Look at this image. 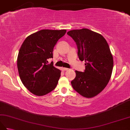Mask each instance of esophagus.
<instances>
[{"label":"esophagus","mask_w":130,"mask_h":130,"mask_svg":"<svg viewBox=\"0 0 130 130\" xmlns=\"http://www.w3.org/2000/svg\"><path fill=\"white\" fill-rule=\"evenodd\" d=\"M62 69H63V70L68 71V70H69V69H68V68H62Z\"/></svg>","instance_id":"1"}]
</instances>
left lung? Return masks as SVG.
Instances as JSON below:
<instances>
[{
	"instance_id": "1",
	"label": "left lung",
	"mask_w": 130,
	"mask_h": 130,
	"mask_svg": "<svg viewBox=\"0 0 130 130\" xmlns=\"http://www.w3.org/2000/svg\"><path fill=\"white\" fill-rule=\"evenodd\" d=\"M67 34L78 47L80 60L84 61V72L75 70V78L71 82L74 89L85 98L98 95L111 79L113 59L106 39L87 28L74 29Z\"/></svg>"
}]
</instances>
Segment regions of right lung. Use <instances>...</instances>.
Masks as SVG:
<instances>
[{
  "instance_id": "right-lung-1",
  "label": "right lung",
  "mask_w": 130,
  "mask_h": 130,
  "mask_svg": "<svg viewBox=\"0 0 130 130\" xmlns=\"http://www.w3.org/2000/svg\"><path fill=\"white\" fill-rule=\"evenodd\" d=\"M67 30L42 29L28 36L22 45L17 57V68L22 82L30 92L46 95L58 83L61 71L48 64L53 58V49Z\"/></svg>"
}]
</instances>
